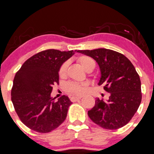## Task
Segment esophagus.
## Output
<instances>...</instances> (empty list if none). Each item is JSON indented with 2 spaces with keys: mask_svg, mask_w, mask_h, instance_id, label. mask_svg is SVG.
I'll use <instances>...</instances> for the list:
<instances>
[{
  "mask_svg": "<svg viewBox=\"0 0 154 154\" xmlns=\"http://www.w3.org/2000/svg\"><path fill=\"white\" fill-rule=\"evenodd\" d=\"M81 98V97H72L70 98V100L72 102H76L78 101V100H80Z\"/></svg>",
  "mask_w": 154,
  "mask_h": 154,
  "instance_id": "obj_1",
  "label": "esophagus"
}]
</instances>
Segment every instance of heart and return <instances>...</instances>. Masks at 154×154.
Masks as SVG:
<instances>
[{
  "label": "heart",
  "mask_w": 154,
  "mask_h": 154,
  "mask_svg": "<svg viewBox=\"0 0 154 154\" xmlns=\"http://www.w3.org/2000/svg\"><path fill=\"white\" fill-rule=\"evenodd\" d=\"M77 62L79 63L85 71L89 72H91L95 68V62L91 57L86 55L80 56L77 58ZM69 63L68 62H65L61 65L59 69V76L60 77H64L66 75ZM88 88V84L87 83H78V82H69L65 85L64 89L67 93L72 95H77L80 96L82 95Z\"/></svg>",
  "instance_id": "obj_1"
}]
</instances>
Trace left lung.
Listing matches in <instances>:
<instances>
[{
    "mask_svg": "<svg viewBox=\"0 0 154 154\" xmlns=\"http://www.w3.org/2000/svg\"><path fill=\"white\" fill-rule=\"evenodd\" d=\"M77 51L97 61L101 71L99 85L110 93L108 101L97 99L95 106L88 111L89 118L105 129L123 127L130 122L142 101L141 81L134 65L123 54L111 49Z\"/></svg>",
    "mask_w": 154,
    "mask_h": 154,
    "instance_id": "obj_1",
    "label": "left lung"
}]
</instances>
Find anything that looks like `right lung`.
Wrapping results in <instances>:
<instances>
[{
  "instance_id": "add662e5",
  "label": "right lung",
  "mask_w": 154,
  "mask_h": 154,
  "mask_svg": "<svg viewBox=\"0 0 154 154\" xmlns=\"http://www.w3.org/2000/svg\"><path fill=\"white\" fill-rule=\"evenodd\" d=\"M75 51L44 50L26 60L16 73L11 99L19 119L31 130L51 132L66 119L72 103L65 95L55 100L51 93L59 83L60 67Z\"/></svg>"
}]
</instances>
